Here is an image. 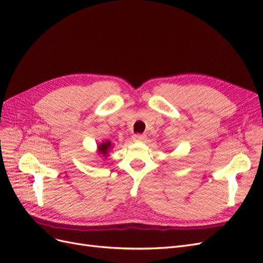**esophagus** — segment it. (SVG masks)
Wrapping results in <instances>:
<instances>
[{
	"instance_id": "esophagus-1",
	"label": "esophagus",
	"mask_w": 263,
	"mask_h": 263,
	"mask_svg": "<svg viewBox=\"0 0 263 263\" xmlns=\"http://www.w3.org/2000/svg\"><path fill=\"white\" fill-rule=\"evenodd\" d=\"M146 137L144 136V135H141V134H135L134 136H133V140L134 141H142Z\"/></svg>"
}]
</instances>
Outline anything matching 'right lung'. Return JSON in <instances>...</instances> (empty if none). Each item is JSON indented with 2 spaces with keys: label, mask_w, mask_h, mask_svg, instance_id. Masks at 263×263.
<instances>
[{
  "label": "right lung",
  "mask_w": 263,
  "mask_h": 263,
  "mask_svg": "<svg viewBox=\"0 0 263 263\" xmlns=\"http://www.w3.org/2000/svg\"><path fill=\"white\" fill-rule=\"evenodd\" d=\"M109 148H110V142H109V141L103 142V144H101V145L99 146L100 153H101L102 155H104V156H106V155H107V151H108V149H109Z\"/></svg>",
  "instance_id": "add662e5"
}]
</instances>
